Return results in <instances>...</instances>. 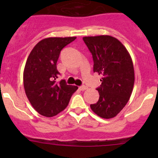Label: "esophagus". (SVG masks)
<instances>
[{"mask_svg":"<svg viewBox=\"0 0 158 158\" xmlns=\"http://www.w3.org/2000/svg\"><path fill=\"white\" fill-rule=\"evenodd\" d=\"M79 89H80V90H81V91H85V90H86V89H88V87L87 86L82 85V86H80V87H79Z\"/></svg>","mask_w":158,"mask_h":158,"instance_id":"obj_1","label":"esophagus"}]
</instances>
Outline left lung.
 Returning <instances> with one entry per match:
<instances>
[{
  "label": "left lung",
  "mask_w": 158,
  "mask_h": 158,
  "mask_svg": "<svg viewBox=\"0 0 158 158\" xmlns=\"http://www.w3.org/2000/svg\"><path fill=\"white\" fill-rule=\"evenodd\" d=\"M83 40L93 55V71L102 77L96 89L99 100L90 107L101 118H111L125 107L133 91L132 59L126 47L112 36H88Z\"/></svg>",
  "instance_id": "1"
}]
</instances>
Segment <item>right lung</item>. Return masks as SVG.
<instances>
[{
  "label": "right lung",
  "instance_id": "1",
  "mask_svg": "<svg viewBox=\"0 0 158 158\" xmlns=\"http://www.w3.org/2000/svg\"><path fill=\"white\" fill-rule=\"evenodd\" d=\"M76 37H51L41 40L29 54L23 70L25 93L32 107L46 117H52L69 104L77 86L57 82V62L61 51Z\"/></svg>",
  "mask_w": 158,
  "mask_h": 158
}]
</instances>
